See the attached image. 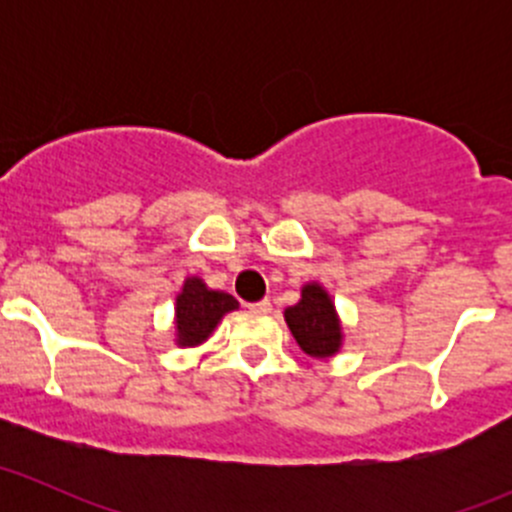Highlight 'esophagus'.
<instances>
[{
  "instance_id": "esophagus-1",
  "label": "esophagus",
  "mask_w": 512,
  "mask_h": 512,
  "mask_svg": "<svg viewBox=\"0 0 512 512\" xmlns=\"http://www.w3.org/2000/svg\"><path fill=\"white\" fill-rule=\"evenodd\" d=\"M247 309H250V312H260V314H267L272 309V302L270 299H260V302H252V304H247Z\"/></svg>"
}]
</instances>
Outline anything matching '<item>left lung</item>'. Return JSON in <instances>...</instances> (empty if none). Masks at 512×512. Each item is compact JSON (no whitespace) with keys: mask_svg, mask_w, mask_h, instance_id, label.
Returning a JSON list of instances; mask_svg holds the SVG:
<instances>
[{"mask_svg":"<svg viewBox=\"0 0 512 512\" xmlns=\"http://www.w3.org/2000/svg\"><path fill=\"white\" fill-rule=\"evenodd\" d=\"M287 327L302 352L309 356H332L342 342L337 312L319 285H307L302 289V299L285 312Z\"/></svg>","mask_w":512,"mask_h":512,"instance_id":"obj_1","label":"left lung"}]
</instances>
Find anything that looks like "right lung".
<instances>
[{"label":"right lung","mask_w":512,"mask_h":512,"mask_svg":"<svg viewBox=\"0 0 512 512\" xmlns=\"http://www.w3.org/2000/svg\"><path fill=\"white\" fill-rule=\"evenodd\" d=\"M237 309V299L227 292H215L203 285V280L190 277L185 280L183 292L175 302V327H178V344L193 347L205 342L215 324L223 319V314Z\"/></svg>","instance_id":"add662e5"}]
</instances>
